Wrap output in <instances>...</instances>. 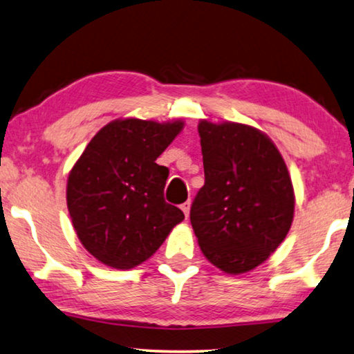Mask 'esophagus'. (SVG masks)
Returning a JSON list of instances; mask_svg holds the SVG:
<instances>
[{
    "label": "esophagus",
    "mask_w": 354,
    "mask_h": 354,
    "mask_svg": "<svg viewBox=\"0 0 354 354\" xmlns=\"http://www.w3.org/2000/svg\"><path fill=\"white\" fill-rule=\"evenodd\" d=\"M181 210L184 212V215H186V218H189V212H191V202H184L181 205Z\"/></svg>",
    "instance_id": "esophagus-1"
}]
</instances>
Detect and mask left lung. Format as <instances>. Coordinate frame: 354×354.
Returning <instances> with one entry per match:
<instances>
[{
	"label": "left lung",
	"mask_w": 354,
	"mask_h": 354,
	"mask_svg": "<svg viewBox=\"0 0 354 354\" xmlns=\"http://www.w3.org/2000/svg\"><path fill=\"white\" fill-rule=\"evenodd\" d=\"M205 184L191 225L208 261L243 274L270 258L293 221L295 192L276 144L258 128L198 122Z\"/></svg>",
	"instance_id": "obj_1"
}]
</instances>
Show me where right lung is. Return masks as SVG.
<instances>
[{"mask_svg":"<svg viewBox=\"0 0 354 354\" xmlns=\"http://www.w3.org/2000/svg\"><path fill=\"white\" fill-rule=\"evenodd\" d=\"M183 120L117 118L84 147L67 178V208L82 245L113 270L151 258L184 213L163 198L168 168L156 163Z\"/></svg>","mask_w":354,"mask_h":354,"instance_id":"right-lung-1","label":"right lung"}]
</instances>
